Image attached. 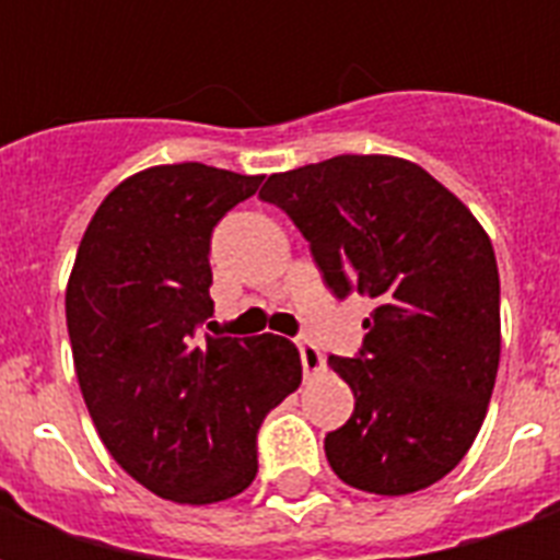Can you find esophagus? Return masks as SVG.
<instances>
[{"label": "esophagus", "mask_w": 560, "mask_h": 560, "mask_svg": "<svg viewBox=\"0 0 560 560\" xmlns=\"http://www.w3.org/2000/svg\"><path fill=\"white\" fill-rule=\"evenodd\" d=\"M300 360H303L305 377L317 375V372H324V353L317 351L312 341H300Z\"/></svg>", "instance_id": "esophagus-1"}]
</instances>
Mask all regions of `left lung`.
<instances>
[{"instance_id": "8db88e82", "label": "left lung", "mask_w": 560, "mask_h": 560, "mask_svg": "<svg viewBox=\"0 0 560 560\" xmlns=\"http://www.w3.org/2000/svg\"><path fill=\"white\" fill-rule=\"evenodd\" d=\"M260 200L300 228L336 296L375 300L363 351L329 357L353 413L324 438L353 489L411 494L465 458L501 360V281L489 233L450 188L396 155H336L272 173Z\"/></svg>"}]
</instances>
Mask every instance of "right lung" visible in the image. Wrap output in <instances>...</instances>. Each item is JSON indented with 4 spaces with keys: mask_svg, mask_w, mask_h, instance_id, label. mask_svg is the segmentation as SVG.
Segmentation results:
<instances>
[{
    "mask_svg": "<svg viewBox=\"0 0 560 560\" xmlns=\"http://www.w3.org/2000/svg\"><path fill=\"white\" fill-rule=\"evenodd\" d=\"M260 179L200 161L135 173L95 209L68 276V339L98 438L173 504L245 492L260 422L303 381L281 336H197L212 315V228Z\"/></svg>",
    "mask_w": 560,
    "mask_h": 560,
    "instance_id": "1",
    "label": "right lung"
}]
</instances>
